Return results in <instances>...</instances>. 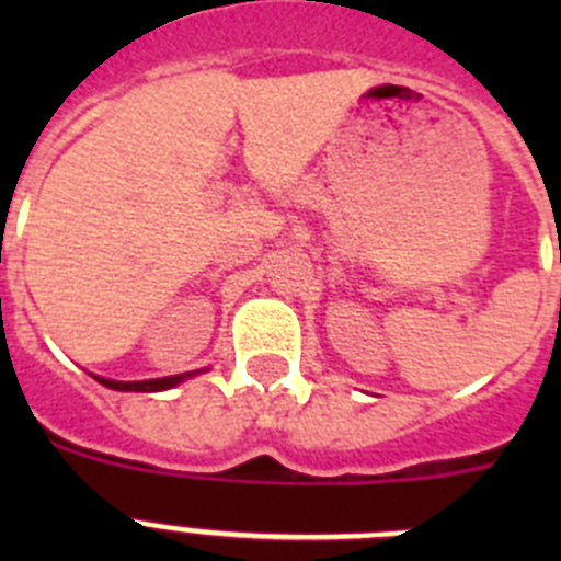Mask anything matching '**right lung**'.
Wrapping results in <instances>:
<instances>
[{"instance_id":"right-lung-1","label":"right lung","mask_w":561,"mask_h":561,"mask_svg":"<svg viewBox=\"0 0 561 561\" xmlns=\"http://www.w3.org/2000/svg\"><path fill=\"white\" fill-rule=\"evenodd\" d=\"M191 374H180V376H165V379H151V381H112V379H98L101 385L112 390H134V393H153V390H168L173 385H180L185 381Z\"/></svg>"}]
</instances>
